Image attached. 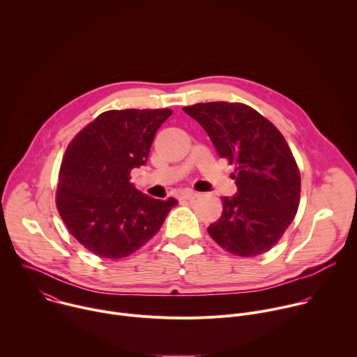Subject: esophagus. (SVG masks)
<instances>
[{"label":"esophagus","mask_w":357,"mask_h":357,"mask_svg":"<svg viewBox=\"0 0 357 357\" xmlns=\"http://www.w3.org/2000/svg\"><path fill=\"white\" fill-rule=\"evenodd\" d=\"M197 196H199L197 192H193V190H183L179 197H181V199H185V200H193V199L197 197Z\"/></svg>","instance_id":"34e87169"}]
</instances>
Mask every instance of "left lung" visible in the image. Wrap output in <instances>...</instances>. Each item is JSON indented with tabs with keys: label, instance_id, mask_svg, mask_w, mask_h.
Wrapping results in <instances>:
<instances>
[{
	"label": "left lung",
	"instance_id": "1",
	"mask_svg": "<svg viewBox=\"0 0 357 357\" xmlns=\"http://www.w3.org/2000/svg\"><path fill=\"white\" fill-rule=\"evenodd\" d=\"M211 137L220 158L234 165L236 196L222 197L223 212L211 237L240 257L271 250L294 220L301 175L278 128L243 103L212 101L183 107Z\"/></svg>",
	"mask_w": 357,
	"mask_h": 357
}]
</instances>
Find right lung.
Segmentation results:
<instances>
[{"label": "right lung", "instance_id": "add662e5", "mask_svg": "<svg viewBox=\"0 0 357 357\" xmlns=\"http://www.w3.org/2000/svg\"><path fill=\"white\" fill-rule=\"evenodd\" d=\"M169 109L109 110L69 142L56 190V208L72 236L101 259H124L161 229L178 200L154 199L130 182L145 165Z\"/></svg>", "mask_w": 357, "mask_h": 357}]
</instances>
